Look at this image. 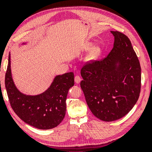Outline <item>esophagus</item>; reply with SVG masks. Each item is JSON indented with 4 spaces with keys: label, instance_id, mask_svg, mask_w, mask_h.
<instances>
[{
    "label": "esophagus",
    "instance_id": "obj_1",
    "mask_svg": "<svg viewBox=\"0 0 152 152\" xmlns=\"http://www.w3.org/2000/svg\"><path fill=\"white\" fill-rule=\"evenodd\" d=\"M75 82L77 84H80V82H81V77L79 75H76L75 77Z\"/></svg>",
    "mask_w": 152,
    "mask_h": 152
}]
</instances>
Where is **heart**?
I'll use <instances>...</instances> for the list:
<instances>
[{"instance_id":"1","label":"heart","mask_w":152,"mask_h":152,"mask_svg":"<svg viewBox=\"0 0 152 152\" xmlns=\"http://www.w3.org/2000/svg\"><path fill=\"white\" fill-rule=\"evenodd\" d=\"M92 43H86V45H84V49L85 50H88L91 49V47H92ZM101 53V49L99 46H95L93 47L90 53H89L88 57H87V60L90 61H95L97 58L99 57V55Z\"/></svg>"}]
</instances>
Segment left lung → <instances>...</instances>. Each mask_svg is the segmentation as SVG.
I'll return each mask as SVG.
<instances>
[{
	"label": "left lung",
	"instance_id": "left-lung-1",
	"mask_svg": "<svg viewBox=\"0 0 152 152\" xmlns=\"http://www.w3.org/2000/svg\"><path fill=\"white\" fill-rule=\"evenodd\" d=\"M113 48L100 61L86 64L80 83L87 104L99 120L112 122L126 115L138 101L141 68L129 39L118 31Z\"/></svg>",
	"mask_w": 152,
	"mask_h": 152
}]
</instances>
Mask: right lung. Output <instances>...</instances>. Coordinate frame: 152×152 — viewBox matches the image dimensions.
Here are the masks:
<instances>
[{
    "label": "right lung",
    "mask_w": 152,
    "mask_h": 152,
    "mask_svg": "<svg viewBox=\"0 0 152 152\" xmlns=\"http://www.w3.org/2000/svg\"><path fill=\"white\" fill-rule=\"evenodd\" d=\"M5 83L10 105L16 115L35 128L50 129L59 125L65 117L66 97L69 88L74 86V73L56 76L49 88L41 94H23L14 83L9 54Z\"/></svg>",
    "instance_id": "add662e5"
}]
</instances>
